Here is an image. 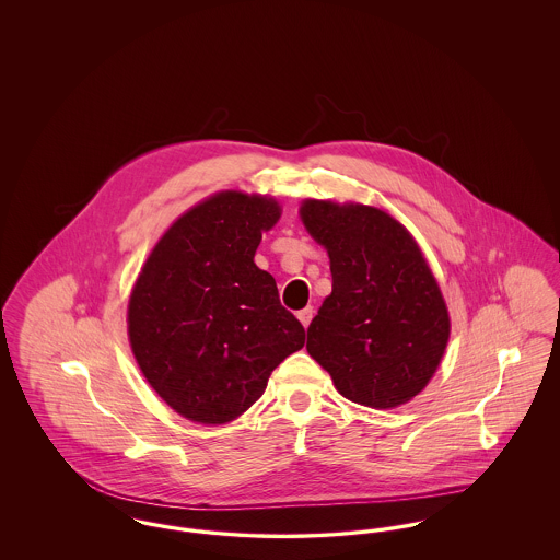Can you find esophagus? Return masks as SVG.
Returning <instances> with one entry per match:
<instances>
[{"label":"esophagus","instance_id":"obj_1","mask_svg":"<svg viewBox=\"0 0 560 560\" xmlns=\"http://www.w3.org/2000/svg\"><path fill=\"white\" fill-rule=\"evenodd\" d=\"M313 315H315L313 306H306V308L298 311V319L302 320V325H304V327H308V325H311V320H313Z\"/></svg>","mask_w":560,"mask_h":560}]
</instances>
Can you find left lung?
Returning <instances> with one entry per match:
<instances>
[{"mask_svg": "<svg viewBox=\"0 0 560 560\" xmlns=\"http://www.w3.org/2000/svg\"><path fill=\"white\" fill-rule=\"evenodd\" d=\"M300 215L329 254L331 293L308 327V354L352 402L413 399L450 340V315L418 243L370 206L308 199Z\"/></svg>", "mask_w": 560, "mask_h": 560, "instance_id": "obj_1", "label": "left lung"}]
</instances>
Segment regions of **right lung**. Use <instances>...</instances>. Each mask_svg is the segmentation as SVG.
<instances>
[{
    "label": "right lung",
    "mask_w": 560,
    "mask_h": 560,
    "mask_svg": "<svg viewBox=\"0 0 560 560\" xmlns=\"http://www.w3.org/2000/svg\"><path fill=\"white\" fill-rule=\"evenodd\" d=\"M275 199L218 192L180 215L151 252L128 306L133 357L174 411L224 424L262 397L304 347V327L254 262L279 220Z\"/></svg>",
    "instance_id": "add662e5"
}]
</instances>
